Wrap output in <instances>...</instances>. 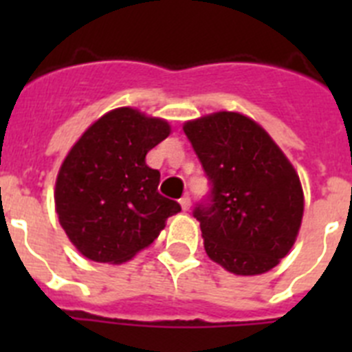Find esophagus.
<instances>
[{
    "label": "esophagus",
    "instance_id": "1",
    "mask_svg": "<svg viewBox=\"0 0 352 352\" xmlns=\"http://www.w3.org/2000/svg\"><path fill=\"white\" fill-rule=\"evenodd\" d=\"M179 204H182L183 211H188V210H190V206H192L190 197H188V195H183V197L179 199Z\"/></svg>",
    "mask_w": 352,
    "mask_h": 352
}]
</instances>
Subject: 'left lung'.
Segmentation results:
<instances>
[{
	"label": "left lung",
	"mask_w": 352,
	"mask_h": 352,
	"mask_svg": "<svg viewBox=\"0 0 352 352\" xmlns=\"http://www.w3.org/2000/svg\"><path fill=\"white\" fill-rule=\"evenodd\" d=\"M210 179L197 204L204 250L234 275L270 272L289 254L303 219L300 176L268 132L239 113L183 125Z\"/></svg>",
	"instance_id": "1"
}]
</instances>
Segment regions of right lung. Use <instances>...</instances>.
Masks as SVG:
<instances>
[{"mask_svg": "<svg viewBox=\"0 0 352 352\" xmlns=\"http://www.w3.org/2000/svg\"><path fill=\"white\" fill-rule=\"evenodd\" d=\"M169 133L166 120L120 107L96 120L70 149L54 203L61 227L84 257L126 263L182 211L158 194L160 173L146 166L149 149Z\"/></svg>", "mask_w": 352, "mask_h": 352, "instance_id": "obj_1", "label": "right lung"}]
</instances>
